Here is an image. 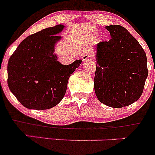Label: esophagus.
I'll return each instance as SVG.
<instances>
[{"label": "esophagus", "instance_id": "obj_1", "mask_svg": "<svg viewBox=\"0 0 155 155\" xmlns=\"http://www.w3.org/2000/svg\"><path fill=\"white\" fill-rule=\"evenodd\" d=\"M94 59V56L92 55L91 53H86V54H84L82 56V61L85 62V61H91Z\"/></svg>", "mask_w": 155, "mask_h": 155}]
</instances>
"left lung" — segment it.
<instances>
[{
  "label": "left lung",
  "instance_id": "8db88e82",
  "mask_svg": "<svg viewBox=\"0 0 155 155\" xmlns=\"http://www.w3.org/2000/svg\"><path fill=\"white\" fill-rule=\"evenodd\" d=\"M109 41L97 45L94 91L100 102L112 108L134 104L148 76L147 58L139 42L121 25H109Z\"/></svg>",
  "mask_w": 155,
  "mask_h": 155
}]
</instances>
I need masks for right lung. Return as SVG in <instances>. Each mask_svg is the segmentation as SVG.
<instances>
[{"instance_id": "obj_1", "label": "right lung", "mask_w": 155, "mask_h": 155, "mask_svg": "<svg viewBox=\"0 0 155 155\" xmlns=\"http://www.w3.org/2000/svg\"><path fill=\"white\" fill-rule=\"evenodd\" d=\"M63 25L47 28L25 39L9 59L7 83L21 105L30 109H51L61 101L68 79L82 64L58 61L54 47L62 37Z\"/></svg>"}]
</instances>
